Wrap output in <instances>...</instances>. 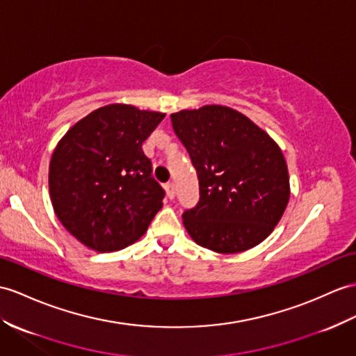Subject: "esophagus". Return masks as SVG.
Returning a JSON list of instances; mask_svg holds the SVG:
<instances>
[{
    "instance_id": "34e87169",
    "label": "esophagus",
    "mask_w": 356,
    "mask_h": 356,
    "mask_svg": "<svg viewBox=\"0 0 356 356\" xmlns=\"http://www.w3.org/2000/svg\"><path fill=\"white\" fill-rule=\"evenodd\" d=\"M164 188H166V195H168L169 199L175 197V184H173V183H168L166 186H164Z\"/></svg>"
}]
</instances>
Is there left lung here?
<instances>
[{
  "label": "left lung",
  "mask_w": 356,
  "mask_h": 356,
  "mask_svg": "<svg viewBox=\"0 0 356 356\" xmlns=\"http://www.w3.org/2000/svg\"><path fill=\"white\" fill-rule=\"evenodd\" d=\"M170 120L199 181V201L183 213L190 237L219 254L243 252L261 243L290 197L280 146L229 107L183 110Z\"/></svg>",
  "instance_id": "1"
}]
</instances>
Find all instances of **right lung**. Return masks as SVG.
<instances>
[{
	"instance_id": "obj_1",
	"label": "right lung",
	"mask_w": 356,
	"mask_h": 356,
	"mask_svg": "<svg viewBox=\"0 0 356 356\" xmlns=\"http://www.w3.org/2000/svg\"><path fill=\"white\" fill-rule=\"evenodd\" d=\"M164 118L125 104L92 111L60 140L49 164V193L63 227L98 252L140 238L164 190L142 149Z\"/></svg>"
}]
</instances>
